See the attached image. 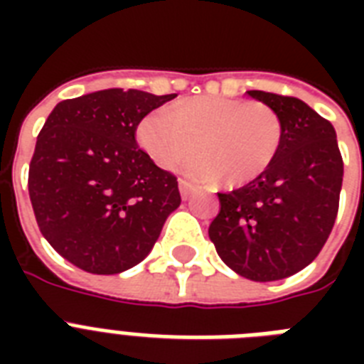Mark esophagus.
Here are the masks:
<instances>
[{"label": "esophagus", "mask_w": 364, "mask_h": 364, "mask_svg": "<svg viewBox=\"0 0 364 364\" xmlns=\"http://www.w3.org/2000/svg\"><path fill=\"white\" fill-rule=\"evenodd\" d=\"M194 187L191 185L188 181H185V179H179V193H181V198L183 200H188L191 198V194H193Z\"/></svg>", "instance_id": "obj_1"}]
</instances>
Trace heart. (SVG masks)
I'll use <instances>...</instances> for the list:
<instances>
[{
	"label": "heart",
	"mask_w": 364,
	"mask_h": 364,
	"mask_svg": "<svg viewBox=\"0 0 364 364\" xmlns=\"http://www.w3.org/2000/svg\"><path fill=\"white\" fill-rule=\"evenodd\" d=\"M137 141L164 170L188 159L183 171L194 179H219L243 185L262 176L276 160L283 141L277 113L260 102L205 96L183 100L143 117Z\"/></svg>",
	"instance_id": "b5f03b06"
}]
</instances>
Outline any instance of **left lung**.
<instances>
[{"label":"left lung","mask_w":364,"mask_h":364,"mask_svg":"<svg viewBox=\"0 0 364 364\" xmlns=\"http://www.w3.org/2000/svg\"><path fill=\"white\" fill-rule=\"evenodd\" d=\"M276 111L282 149L268 170L219 193L210 240L223 262L253 282H276L316 259L338 213L344 162L333 124L299 98L247 90Z\"/></svg>","instance_id":"left-lung-1"}]
</instances>
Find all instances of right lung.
Segmentation results:
<instances>
[{
  "label": "right lung",
  "instance_id": "obj_1",
  "mask_svg": "<svg viewBox=\"0 0 364 364\" xmlns=\"http://www.w3.org/2000/svg\"><path fill=\"white\" fill-rule=\"evenodd\" d=\"M176 98L109 88L60 102L39 132L28 188L39 230L71 264H139L181 204L177 179L137 147L145 115Z\"/></svg>",
  "mask_w": 364,
  "mask_h": 364
}]
</instances>
